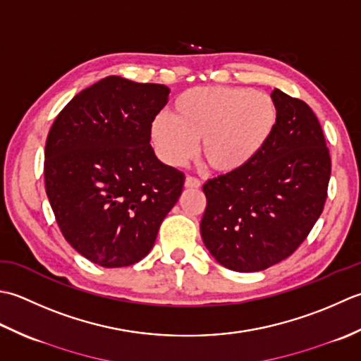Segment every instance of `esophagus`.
Listing matches in <instances>:
<instances>
[{"mask_svg": "<svg viewBox=\"0 0 361 361\" xmlns=\"http://www.w3.org/2000/svg\"><path fill=\"white\" fill-rule=\"evenodd\" d=\"M185 187L187 188H200L201 187V180L197 178H193V176H187L185 178Z\"/></svg>", "mask_w": 361, "mask_h": 361, "instance_id": "esophagus-1", "label": "esophagus"}]
</instances>
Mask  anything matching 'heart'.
<instances>
[{
    "mask_svg": "<svg viewBox=\"0 0 361 361\" xmlns=\"http://www.w3.org/2000/svg\"><path fill=\"white\" fill-rule=\"evenodd\" d=\"M277 126V106L267 93L243 87H195L180 93L173 115L151 123L160 159L179 166L195 156L201 140L204 160L219 173L237 171L259 156Z\"/></svg>",
    "mask_w": 361,
    "mask_h": 361,
    "instance_id": "b5f03b06",
    "label": "heart"
}]
</instances>
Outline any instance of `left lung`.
<instances>
[{
	"label": "left lung",
	"instance_id": "8db88e82",
	"mask_svg": "<svg viewBox=\"0 0 361 361\" xmlns=\"http://www.w3.org/2000/svg\"><path fill=\"white\" fill-rule=\"evenodd\" d=\"M277 126L251 164L204 183L201 237L223 267L263 271L299 247L322 213L330 179L321 124L304 101L271 93Z\"/></svg>",
	"mask_w": 361,
	"mask_h": 361
}]
</instances>
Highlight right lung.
Masks as SVG:
<instances>
[{
	"instance_id": "obj_1",
	"label": "right lung",
	"mask_w": 361,
	"mask_h": 361,
	"mask_svg": "<svg viewBox=\"0 0 361 361\" xmlns=\"http://www.w3.org/2000/svg\"><path fill=\"white\" fill-rule=\"evenodd\" d=\"M170 88L107 76L78 93L49 129L45 187L65 240L104 268L149 254L185 176L154 154L151 123Z\"/></svg>"
}]
</instances>
